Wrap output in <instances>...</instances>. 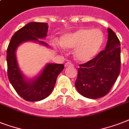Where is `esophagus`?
<instances>
[{
	"mask_svg": "<svg viewBox=\"0 0 129 129\" xmlns=\"http://www.w3.org/2000/svg\"><path fill=\"white\" fill-rule=\"evenodd\" d=\"M74 65H73V63L72 62H70V61H67L66 63H65V66L66 67H69V66H73Z\"/></svg>",
	"mask_w": 129,
	"mask_h": 129,
	"instance_id": "1",
	"label": "esophagus"
}]
</instances>
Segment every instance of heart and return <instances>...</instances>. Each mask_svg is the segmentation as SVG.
<instances>
[{"label":"heart","instance_id":"obj_1","mask_svg":"<svg viewBox=\"0 0 129 129\" xmlns=\"http://www.w3.org/2000/svg\"><path fill=\"white\" fill-rule=\"evenodd\" d=\"M104 43V34L100 29L82 27L63 35L61 45L74 49L75 57L80 61H88L96 55Z\"/></svg>","mask_w":129,"mask_h":129}]
</instances>
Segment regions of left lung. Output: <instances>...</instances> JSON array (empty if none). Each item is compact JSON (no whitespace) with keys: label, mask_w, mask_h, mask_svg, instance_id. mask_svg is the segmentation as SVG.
Wrapping results in <instances>:
<instances>
[{"label":"left lung","mask_w":129,"mask_h":129,"mask_svg":"<svg viewBox=\"0 0 129 129\" xmlns=\"http://www.w3.org/2000/svg\"><path fill=\"white\" fill-rule=\"evenodd\" d=\"M106 48L95 57L79 65L75 86L84 97L101 98L110 92L120 71V44L112 29H108Z\"/></svg>","instance_id":"obj_1"}]
</instances>
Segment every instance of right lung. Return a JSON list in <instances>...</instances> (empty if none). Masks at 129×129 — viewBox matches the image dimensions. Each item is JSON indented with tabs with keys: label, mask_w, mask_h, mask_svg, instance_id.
<instances>
[{
	"label": "right lung",
	"mask_w": 129,
	"mask_h": 129,
	"mask_svg": "<svg viewBox=\"0 0 129 129\" xmlns=\"http://www.w3.org/2000/svg\"><path fill=\"white\" fill-rule=\"evenodd\" d=\"M48 25L47 23H29L15 32L11 39L7 51V75L9 82L17 93L24 100L36 102L43 100L51 93L56 82L57 78L63 70L64 65L47 64L39 76L33 80H26L17 64L15 51L21 43L28 41H40L47 36Z\"/></svg>",
	"instance_id": "right-lung-1"
}]
</instances>
